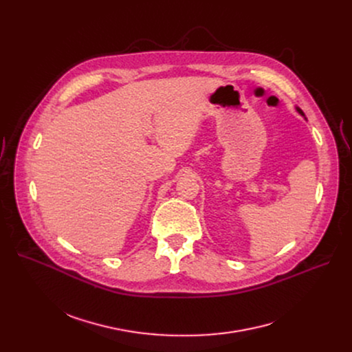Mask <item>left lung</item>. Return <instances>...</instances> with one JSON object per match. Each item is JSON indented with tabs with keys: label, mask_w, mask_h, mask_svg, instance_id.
<instances>
[{
	"label": "left lung",
	"mask_w": 352,
	"mask_h": 352,
	"mask_svg": "<svg viewBox=\"0 0 352 352\" xmlns=\"http://www.w3.org/2000/svg\"><path fill=\"white\" fill-rule=\"evenodd\" d=\"M296 111H298V113H299V114H300V116H304V117H305V114H304V111H302V110H300V109H298V107H296Z\"/></svg>",
	"instance_id": "8db88e82"
}]
</instances>
